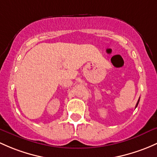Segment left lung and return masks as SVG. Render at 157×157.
<instances>
[{
  "mask_svg": "<svg viewBox=\"0 0 157 157\" xmlns=\"http://www.w3.org/2000/svg\"><path fill=\"white\" fill-rule=\"evenodd\" d=\"M139 100H140V98H139V99H138V102H137V104H136V106H135V108H137V106H138V102H139Z\"/></svg>",
  "mask_w": 157,
  "mask_h": 157,
  "instance_id": "1",
  "label": "left lung"
}]
</instances>
